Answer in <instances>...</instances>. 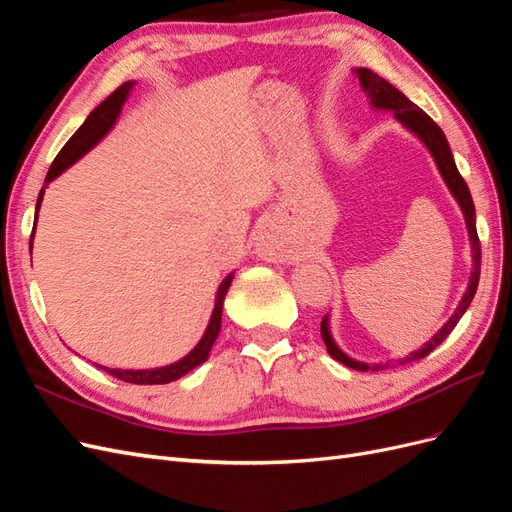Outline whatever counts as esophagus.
Masks as SVG:
<instances>
[{
    "label": "esophagus",
    "instance_id": "esophagus-1",
    "mask_svg": "<svg viewBox=\"0 0 512 512\" xmlns=\"http://www.w3.org/2000/svg\"><path fill=\"white\" fill-rule=\"evenodd\" d=\"M256 254L262 260H269V262H282L288 258V250L286 245L282 243V239L277 237V232L273 230L271 224H265L256 235Z\"/></svg>",
    "mask_w": 512,
    "mask_h": 512
}]
</instances>
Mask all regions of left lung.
Masks as SVG:
<instances>
[{
  "label": "left lung",
  "mask_w": 512,
  "mask_h": 512,
  "mask_svg": "<svg viewBox=\"0 0 512 512\" xmlns=\"http://www.w3.org/2000/svg\"><path fill=\"white\" fill-rule=\"evenodd\" d=\"M354 72H356V76H359L361 87L367 91L371 106L382 108V111H393L395 119H399L401 123H404V126L410 132H414L427 145L433 160H436V164H438V170H440L442 179L446 181L448 190H451V194L455 196V200H457L461 211H463V218H466L468 235H470V243H472L474 267H472L468 290H466V294H463L459 307L455 309V314L448 318V322L444 324V327L436 335H433L423 348H418V350L410 352L408 356H404V359L397 361L399 365H406V363L423 359V356H427L431 350H436V346H440L444 339L451 335V331L457 327L459 318L466 314V309L470 307V303L474 299L476 288H478V277H480V241H478V235H476V211H474V203H472V196H470V190H468V183L463 181V177L459 175V170H457L455 160H453L451 147H448L446 136L440 130L438 123L433 121L427 113H423L421 108H418L414 102H410L404 94H401L397 87H393L389 81H384L382 76H378L376 72H371L369 68H356ZM320 335H322V342L327 344V350H329V354L333 356V359L339 361V363H344L350 369L378 371V369H384V367H391L389 363H386V365H369V363L354 361V359H350L348 354H344L342 350H339L337 344L333 342L331 331H329V316L322 318Z\"/></svg>",
  "instance_id": "left-lung-1"
}]
</instances>
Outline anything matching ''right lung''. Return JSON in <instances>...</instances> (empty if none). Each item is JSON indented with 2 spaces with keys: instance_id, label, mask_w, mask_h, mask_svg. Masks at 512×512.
Instances as JSON below:
<instances>
[{
  "instance_id": "1",
  "label": "right lung",
  "mask_w": 512,
  "mask_h": 512,
  "mask_svg": "<svg viewBox=\"0 0 512 512\" xmlns=\"http://www.w3.org/2000/svg\"><path fill=\"white\" fill-rule=\"evenodd\" d=\"M132 87H134L132 81L123 83L98 108H94V111L89 113V117L85 119L83 126L72 134V138L64 145V149L57 153V158L53 160L49 173H46V183L53 181L57 175L64 173L68 166H72L76 160L83 158L91 147H94L98 141H102V136L108 130H111L113 123L117 121V117L121 113V106H123V102L128 100V94H130ZM44 188H46V185H44ZM44 188L38 194L36 220H38V209H40V203H42ZM32 239H34V235H32ZM29 250H32V241H29ZM230 282H232V273L226 277V280L220 286V290H218V299H215V309H213L211 320H209V327H207L203 339H200L198 346L188 356H183L181 361H177L173 365H166V367H158V369H138V371H132V369H108V367H102V365H98V367L108 371V374H111V376H115V378H119L123 382H130V384H166V382H173V380L185 376V374H188V371H192L194 367H198L200 363H205L209 359L211 346H213L215 337H218V333L222 329V307H224V297H226V292L230 288Z\"/></svg>"
}]
</instances>
